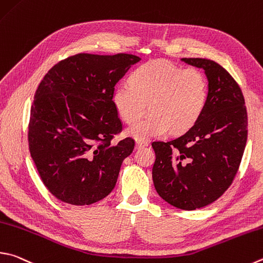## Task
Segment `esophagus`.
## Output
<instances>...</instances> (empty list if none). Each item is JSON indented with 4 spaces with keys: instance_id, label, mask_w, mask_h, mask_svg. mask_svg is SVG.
Returning a JSON list of instances; mask_svg holds the SVG:
<instances>
[{
    "instance_id": "34e87169",
    "label": "esophagus",
    "mask_w": 263,
    "mask_h": 263,
    "mask_svg": "<svg viewBox=\"0 0 263 263\" xmlns=\"http://www.w3.org/2000/svg\"><path fill=\"white\" fill-rule=\"evenodd\" d=\"M146 146H148V142L147 141H139V140H138L136 142V147L138 148V149H139V148H144Z\"/></svg>"
}]
</instances>
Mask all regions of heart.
I'll list each match as a JSON object with an SVG mask.
<instances>
[{
    "label": "heart",
    "mask_w": 263,
    "mask_h": 263,
    "mask_svg": "<svg viewBox=\"0 0 263 263\" xmlns=\"http://www.w3.org/2000/svg\"><path fill=\"white\" fill-rule=\"evenodd\" d=\"M208 99V82L202 71L183 69L166 60H154L133 71L130 84L118 85L112 103L118 116L132 123L150 102L151 115L133 123L126 133L139 141L187 131L202 115Z\"/></svg>",
    "instance_id": "b5f03b06"
}]
</instances>
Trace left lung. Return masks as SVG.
<instances>
[{"label": "left lung", "instance_id": "8db88e82", "mask_svg": "<svg viewBox=\"0 0 263 263\" xmlns=\"http://www.w3.org/2000/svg\"><path fill=\"white\" fill-rule=\"evenodd\" d=\"M180 61L204 71L207 103L198 122L183 136L153 142V181L164 201L194 211L217 200L235 178L246 146L247 111L240 87L216 62Z\"/></svg>", "mask_w": 263, "mask_h": 263}]
</instances>
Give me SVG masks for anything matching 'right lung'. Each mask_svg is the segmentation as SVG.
<instances>
[{"label":"right lung","mask_w":263,"mask_h":263,"mask_svg":"<svg viewBox=\"0 0 263 263\" xmlns=\"http://www.w3.org/2000/svg\"><path fill=\"white\" fill-rule=\"evenodd\" d=\"M141 59L131 54H77L48 71L31 108L28 146L49 192L65 203L98 202L115 187L131 138L111 145L122 123L115 85Z\"/></svg>","instance_id":"obj_1"}]
</instances>
